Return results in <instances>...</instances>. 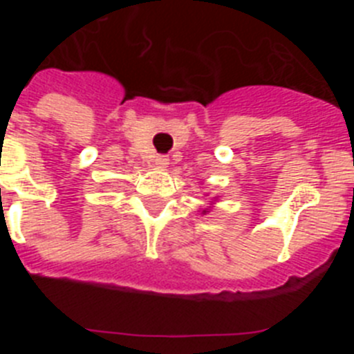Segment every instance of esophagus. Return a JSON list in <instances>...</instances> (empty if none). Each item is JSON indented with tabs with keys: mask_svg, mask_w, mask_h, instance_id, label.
Here are the masks:
<instances>
[{
	"mask_svg": "<svg viewBox=\"0 0 354 354\" xmlns=\"http://www.w3.org/2000/svg\"><path fill=\"white\" fill-rule=\"evenodd\" d=\"M154 165L158 168H167L168 158H167V156H156V158H154Z\"/></svg>",
	"mask_w": 354,
	"mask_h": 354,
	"instance_id": "esophagus-1",
	"label": "esophagus"
}]
</instances>
